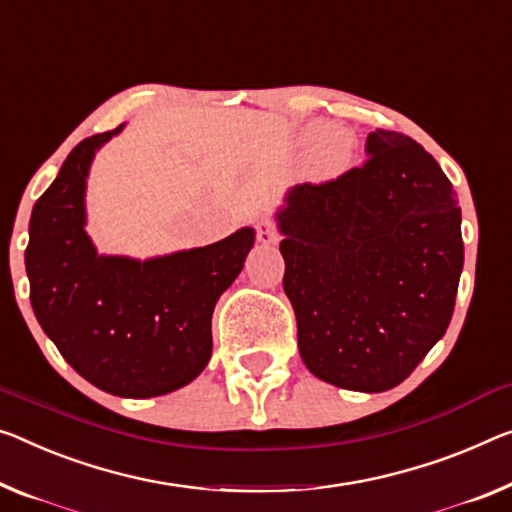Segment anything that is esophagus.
<instances>
[{
    "label": "esophagus",
    "mask_w": 512,
    "mask_h": 512,
    "mask_svg": "<svg viewBox=\"0 0 512 512\" xmlns=\"http://www.w3.org/2000/svg\"><path fill=\"white\" fill-rule=\"evenodd\" d=\"M256 238L261 245H277L279 242V233L274 229L272 222H267V219H261L256 226Z\"/></svg>",
    "instance_id": "34e87169"
}]
</instances>
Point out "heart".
<instances>
[{
  "mask_svg": "<svg viewBox=\"0 0 512 512\" xmlns=\"http://www.w3.org/2000/svg\"><path fill=\"white\" fill-rule=\"evenodd\" d=\"M327 123H309L297 132V144L313 148V167L320 176H336L348 167L355 141L343 130L327 132Z\"/></svg>",
  "mask_w": 512,
  "mask_h": 512,
  "instance_id": "obj_1",
  "label": "heart"
}]
</instances>
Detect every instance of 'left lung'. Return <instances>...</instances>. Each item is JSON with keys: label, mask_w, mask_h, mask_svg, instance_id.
<instances>
[{"label": "left lung", "mask_w": 512, "mask_h": 512, "mask_svg": "<svg viewBox=\"0 0 512 512\" xmlns=\"http://www.w3.org/2000/svg\"><path fill=\"white\" fill-rule=\"evenodd\" d=\"M366 155L329 183L290 187L274 219L306 368L380 393L446 334L465 245L451 180L426 148L375 130Z\"/></svg>", "instance_id": "8db88e82"}]
</instances>
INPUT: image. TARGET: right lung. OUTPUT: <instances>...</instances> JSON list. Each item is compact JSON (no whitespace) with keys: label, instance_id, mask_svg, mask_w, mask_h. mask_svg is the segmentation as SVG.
<instances>
[{"label":"right lung","instance_id":"1","mask_svg":"<svg viewBox=\"0 0 512 512\" xmlns=\"http://www.w3.org/2000/svg\"><path fill=\"white\" fill-rule=\"evenodd\" d=\"M123 125L70 151L31 210L25 265L31 309L61 357L112 396L153 398L208 366L212 311L245 267L256 231L242 226L146 261L98 254L86 233V178Z\"/></svg>","mask_w":512,"mask_h":512}]
</instances>
